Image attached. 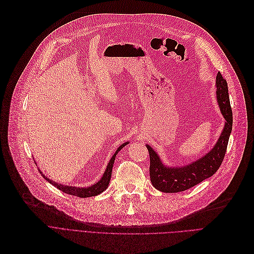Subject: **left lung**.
I'll return each mask as SVG.
<instances>
[{"instance_id":"8db88e82","label":"left lung","mask_w":254,"mask_h":254,"mask_svg":"<svg viewBox=\"0 0 254 254\" xmlns=\"http://www.w3.org/2000/svg\"><path fill=\"white\" fill-rule=\"evenodd\" d=\"M216 98L224 118V127L215 146L195 161L183 166L165 165L157 152L146 144L150 154V178L153 186L161 192L176 193L187 190L212 177L220 167L233 128V113L229 103L227 82L220 74L216 76Z\"/></svg>"}]
</instances>
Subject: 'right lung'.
Wrapping results in <instances>:
<instances>
[{
	"instance_id": "right-lung-1",
	"label": "right lung",
	"mask_w": 254,
	"mask_h": 254,
	"mask_svg": "<svg viewBox=\"0 0 254 254\" xmlns=\"http://www.w3.org/2000/svg\"><path fill=\"white\" fill-rule=\"evenodd\" d=\"M129 141H126L124 143L121 144V146L117 149V151L115 152V154L113 155V157L111 158L110 162H108L107 166H106V170L103 174V176L101 177V179L98 181L97 183H95L91 186L88 187H75V186H68V185H64L61 183H58L55 182V181L48 179L47 177H45L44 174H42V172L40 171V174L42 175V177L47 181V182H50L52 185H54L55 187H57L59 190H61L67 194H71V195H75L78 197H91V196H96L100 194L101 192H103L107 187L108 184H110V181L112 178V172H113V166H114V162L116 159V155L119 153V151L122 150L126 144H128Z\"/></svg>"
}]
</instances>
